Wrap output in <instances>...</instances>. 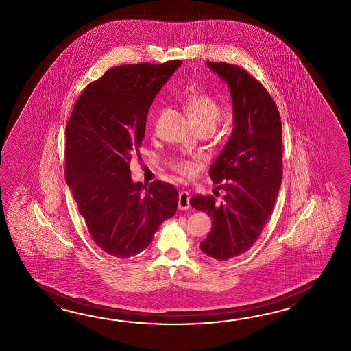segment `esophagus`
<instances>
[{
	"instance_id": "esophagus-1",
	"label": "esophagus",
	"mask_w": 351,
	"mask_h": 351,
	"mask_svg": "<svg viewBox=\"0 0 351 351\" xmlns=\"http://www.w3.org/2000/svg\"><path fill=\"white\" fill-rule=\"evenodd\" d=\"M189 199H191V195H189L188 192H186V191L180 192V193H179L178 208L182 209V210L189 208V207H191Z\"/></svg>"
}]
</instances>
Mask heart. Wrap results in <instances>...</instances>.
<instances>
[{
    "label": "heart",
    "instance_id": "heart-1",
    "mask_svg": "<svg viewBox=\"0 0 351 351\" xmlns=\"http://www.w3.org/2000/svg\"><path fill=\"white\" fill-rule=\"evenodd\" d=\"M184 108L198 130H207L212 133L222 117V109L219 104L213 97L204 93H198L188 97ZM173 168L182 176L191 177L195 173L197 165L192 160L179 159L173 163Z\"/></svg>",
    "mask_w": 351,
    "mask_h": 351
}]
</instances>
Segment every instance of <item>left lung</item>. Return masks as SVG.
I'll list each match as a JSON object with an SVG mask.
<instances>
[{
  "label": "left lung",
  "mask_w": 351,
  "mask_h": 351,
  "mask_svg": "<svg viewBox=\"0 0 351 351\" xmlns=\"http://www.w3.org/2000/svg\"><path fill=\"white\" fill-rule=\"evenodd\" d=\"M207 66L227 82L233 129L209 177L223 189L222 201L194 195L191 206L212 218L202 252L226 261L248 251L272 213L282 180V125L276 104L260 82L226 62Z\"/></svg>",
  "instance_id": "8db88e82"
}]
</instances>
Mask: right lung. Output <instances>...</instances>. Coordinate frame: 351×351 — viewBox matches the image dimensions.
<instances>
[{
	"label": "right lung",
	"mask_w": 351,
	"mask_h": 351,
	"mask_svg": "<svg viewBox=\"0 0 351 351\" xmlns=\"http://www.w3.org/2000/svg\"><path fill=\"white\" fill-rule=\"evenodd\" d=\"M180 65L174 60L112 67L85 88L67 121V186L94 242L114 257L141 254L177 212L172 184L135 183L129 167L150 105Z\"/></svg>",
	"instance_id": "add662e5"
}]
</instances>
